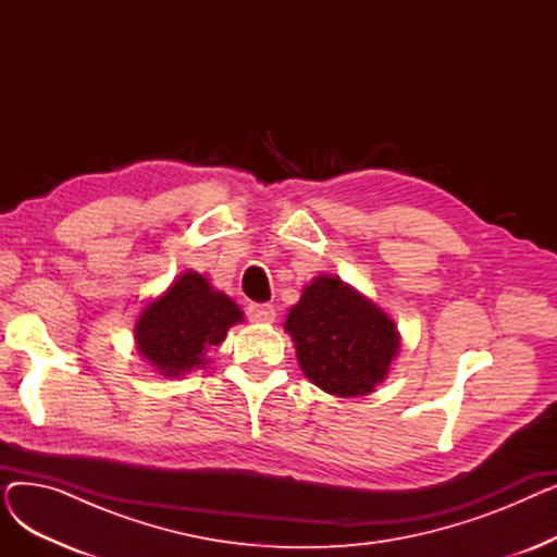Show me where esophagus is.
Segmentation results:
<instances>
[{"label": "esophagus", "instance_id": "obj_1", "mask_svg": "<svg viewBox=\"0 0 557 557\" xmlns=\"http://www.w3.org/2000/svg\"><path fill=\"white\" fill-rule=\"evenodd\" d=\"M248 318L252 320V323H261V325H271L275 320V309L273 305H259V302H252L248 307Z\"/></svg>", "mask_w": 557, "mask_h": 557}]
</instances>
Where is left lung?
Instances as JSON below:
<instances>
[{
  "label": "left lung",
  "mask_w": 557,
  "mask_h": 557,
  "mask_svg": "<svg viewBox=\"0 0 557 557\" xmlns=\"http://www.w3.org/2000/svg\"><path fill=\"white\" fill-rule=\"evenodd\" d=\"M284 330L296 343L305 376L336 397L372 393L399 352L388 313L336 275H318L305 286Z\"/></svg>",
  "instance_id": "left-lung-1"
}]
</instances>
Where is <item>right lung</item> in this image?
<instances>
[{
    "label": "right lung",
    "instance_id": "1",
    "mask_svg": "<svg viewBox=\"0 0 557 557\" xmlns=\"http://www.w3.org/2000/svg\"><path fill=\"white\" fill-rule=\"evenodd\" d=\"M244 320V311L208 277L187 271L162 296L146 305L135 323L139 355L160 374L178 379L202 368L205 352L223 343L227 330Z\"/></svg>",
    "mask_w": 557,
    "mask_h": 557
}]
</instances>
